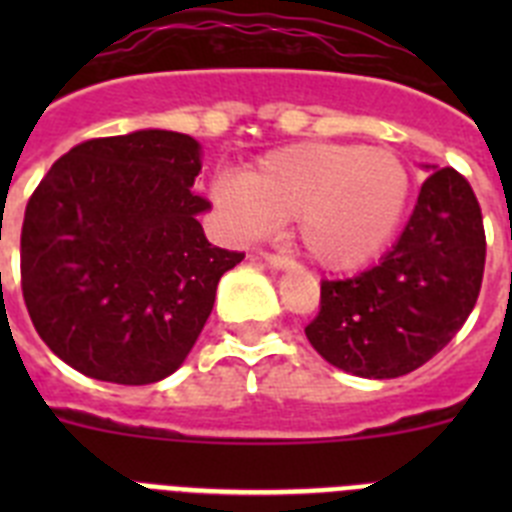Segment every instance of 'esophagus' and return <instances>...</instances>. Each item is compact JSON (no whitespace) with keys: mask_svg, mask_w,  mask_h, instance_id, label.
Here are the masks:
<instances>
[{"mask_svg":"<svg viewBox=\"0 0 512 512\" xmlns=\"http://www.w3.org/2000/svg\"><path fill=\"white\" fill-rule=\"evenodd\" d=\"M261 259L271 266V269H292L295 261L287 259V256H277V253H261Z\"/></svg>","mask_w":512,"mask_h":512,"instance_id":"esophagus-1","label":"esophagus"}]
</instances>
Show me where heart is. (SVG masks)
I'll return each instance as SVG.
<instances>
[{
    "instance_id": "1",
    "label": "heart",
    "mask_w": 512,
    "mask_h": 512,
    "mask_svg": "<svg viewBox=\"0 0 512 512\" xmlns=\"http://www.w3.org/2000/svg\"><path fill=\"white\" fill-rule=\"evenodd\" d=\"M212 197L238 235L297 220V238L330 271L372 264L400 230L410 171L390 151L300 143L261 158L246 176H220Z\"/></svg>"
}]
</instances>
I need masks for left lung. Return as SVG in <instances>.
I'll list each match as a JSON object with an SVG mask.
<instances>
[{
	"label": "left lung",
	"mask_w": 512,
	"mask_h": 512,
	"mask_svg": "<svg viewBox=\"0 0 512 512\" xmlns=\"http://www.w3.org/2000/svg\"><path fill=\"white\" fill-rule=\"evenodd\" d=\"M485 253L472 187L451 166L437 169L377 266L351 279H323L307 341L328 364L356 377L415 372L467 323L482 287Z\"/></svg>",
	"instance_id": "1"
}]
</instances>
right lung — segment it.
I'll return each mask as SVG.
<instances>
[{
    "label": "right lung",
    "mask_w": 512,
    "mask_h": 512,
    "mask_svg": "<svg viewBox=\"0 0 512 512\" xmlns=\"http://www.w3.org/2000/svg\"><path fill=\"white\" fill-rule=\"evenodd\" d=\"M200 171L192 135L135 130L74 146L33 192L22 297L45 346L76 372L153 384L184 364L217 282L243 261L205 238Z\"/></svg>",
    "instance_id": "obj_1"
}]
</instances>
